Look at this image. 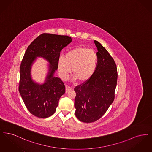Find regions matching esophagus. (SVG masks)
<instances>
[{
  "label": "esophagus",
  "mask_w": 152,
  "mask_h": 152,
  "mask_svg": "<svg viewBox=\"0 0 152 152\" xmlns=\"http://www.w3.org/2000/svg\"><path fill=\"white\" fill-rule=\"evenodd\" d=\"M72 89L71 87H69V86H66L65 87V92L67 93L68 91H71Z\"/></svg>",
  "instance_id": "esophagus-1"
}]
</instances>
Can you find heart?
<instances>
[{
    "label": "heart",
    "instance_id": "obj_1",
    "mask_svg": "<svg viewBox=\"0 0 152 152\" xmlns=\"http://www.w3.org/2000/svg\"><path fill=\"white\" fill-rule=\"evenodd\" d=\"M97 64L96 52L85 47H78L67 52L65 57L58 59V69L63 79H66L71 71L74 80L84 83L94 75Z\"/></svg>",
    "mask_w": 152,
    "mask_h": 152
}]
</instances>
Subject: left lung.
<instances>
[{
  "label": "left lung",
  "instance_id": "1",
  "mask_svg": "<svg viewBox=\"0 0 152 152\" xmlns=\"http://www.w3.org/2000/svg\"><path fill=\"white\" fill-rule=\"evenodd\" d=\"M97 64L94 75L75 88V115L80 121L92 123L103 116L115 99L117 80L116 63L108 52L99 42Z\"/></svg>",
  "mask_w": 152,
  "mask_h": 152
}]
</instances>
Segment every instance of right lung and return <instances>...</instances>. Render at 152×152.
<instances>
[{
  "label": "right lung",
  "instance_id": "obj_1",
  "mask_svg": "<svg viewBox=\"0 0 152 152\" xmlns=\"http://www.w3.org/2000/svg\"><path fill=\"white\" fill-rule=\"evenodd\" d=\"M72 42L71 37L43 34L30 44L20 66L19 91L26 107L33 115L47 118L56 111L60 98L65 94L64 83L54 76L58 69V59L61 50ZM37 57L43 58L49 63L43 83L31 78V68Z\"/></svg>",
  "mask_w": 152,
  "mask_h": 152
}]
</instances>
